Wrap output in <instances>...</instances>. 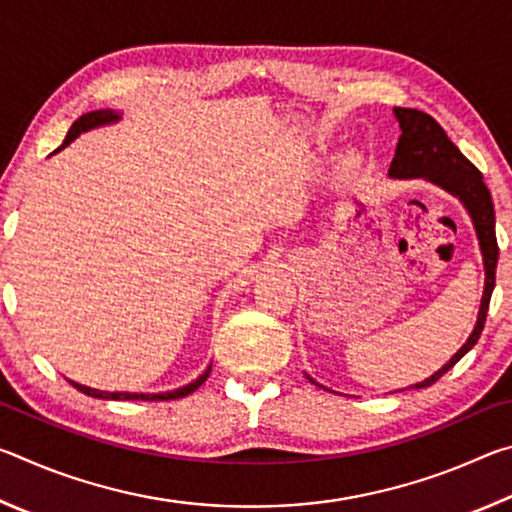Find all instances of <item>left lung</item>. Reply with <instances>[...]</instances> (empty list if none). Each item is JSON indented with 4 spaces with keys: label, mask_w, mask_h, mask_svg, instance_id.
<instances>
[{
    "label": "left lung",
    "mask_w": 512,
    "mask_h": 512,
    "mask_svg": "<svg viewBox=\"0 0 512 512\" xmlns=\"http://www.w3.org/2000/svg\"><path fill=\"white\" fill-rule=\"evenodd\" d=\"M395 117L400 121L402 135L400 142H397L395 158L388 173H391L393 178H427L431 183L447 189L449 194L461 198L474 221L485 264V289L474 332L470 334V339L465 341L463 348L449 359V363H445L438 372H433L429 379L411 386L424 388L436 384L449 368H454L456 363L463 359V354L474 348L483 332L485 316H488L490 307V296L492 289H495V273L499 259V246L495 235V205H492V196L483 183V173L456 149V144L449 140L436 119L427 115V112L413 108H395Z\"/></svg>",
    "instance_id": "obj_1"
}]
</instances>
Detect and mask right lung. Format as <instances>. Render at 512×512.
<instances>
[{
	"mask_svg": "<svg viewBox=\"0 0 512 512\" xmlns=\"http://www.w3.org/2000/svg\"><path fill=\"white\" fill-rule=\"evenodd\" d=\"M117 119H119V115H117V112H112V110H94V112H88V115H83V117H79V119L74 121L60 149H65V146H67L69 142L76 140V137H79L81 133L90 131V128L110 124V121H117ZM60 149H58V151H60ZM207 375H210V368H207V370L203 372V375L198 377L196 381H192V384H187V386H183V388H176V391H171V393H158V395H144V393H106V391H97V388L81 386V384H76V381H69V384H72V386L76 388V391H81V393L90 395V397H101V400H144V402H162V400H178V397H187L189 393H194L196 388L201 386L203 381L207 379Z\"/></svg>",
	"mask_w": 512,
	"mask_h": 512,
	"instance_id": "add662e5",
	"label": "right lung"
}]
</instances>
